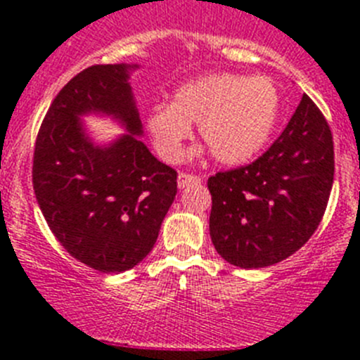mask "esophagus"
<instances>
[{"label": "esophagus", "instance_id": "obj_1", "mask_svg": "<svg viewBox=\"0 0 360 360\" xmlns=\"http://www.w3.org/2000/svg\"><path fill=\"white\" fill-rule=\"evenodd\" d=\"M202 182V178L195 176V174H187V173H180L178 174V187L180 189H186L189 186H195V184Z\"/></svg>", "mask_w": 360, "mask_h": 360}]
</instances>
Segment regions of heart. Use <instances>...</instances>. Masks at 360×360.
<instances>
[{
  "label": "heart",
  "instance_id": "heart-1",
  "mask_svg": "<svg viewBox=\"0 0 360 360\" xmlns=\"http://www.w3.org/2000/svg\"><path fill=\"white\" fill-rule=\"evenodd\" d=\"M281 115V91L265 75L209 73L176 88L171 104H157L146 117L153 146L176 162L191 136V124L224 165L252 160L270 141Z\"/></svg>",
  "mask_w": 360,
  "mask_h": 360
}]
</instances>
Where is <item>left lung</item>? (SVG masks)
<instances>
[{"label":"left lung","mask_w":360,"mask_h":360,"mask_svg":"<svg viewBox=\"0 0 360 360\" xmlns=\"http://www.w3.org/2000/svg\"><path fill=\"white\" fill-rule=\"evenodd\" d=\"M332 184V131L303 95L285 131L262 157L207 180L214 249L240 269L287 259L316 232Z\"/></svg>","instance_id":"1"}]
</instances>
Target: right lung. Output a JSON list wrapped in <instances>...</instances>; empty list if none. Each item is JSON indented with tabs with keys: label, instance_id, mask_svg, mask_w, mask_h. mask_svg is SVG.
Masks as SVG:
<instances>
[{
	"label": "right lung",
	"instance_id": "add662e5",
	"mask_svg": "<svg viewBox=\"0 0 360 360\" xmlns=\"http://www.w3.org/2000/svg\"><path fill=\"white\" fill-rule=\"evenodd\" d=\"M139 65H95L66 82L44 115L34 149L37 203L59 243L84 265L119 274L151 252L176 196V171L141 141L129 73ZM110 116L127 133L108 145L82 117Z\"/></svg>",
	"mask_w": 360,
	"mask_h": 360
}]
</instances>
